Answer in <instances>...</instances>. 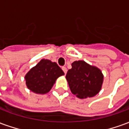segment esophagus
<instances>
[{
  "label": "esophagus",
  "instance_id": "esophagus-1",
  "mask_svg": "<svg viewBox=\"0 0 129 129\" xmlns=\"http://www.w3.org/2000/svg\"><path fill=\"white\" fill-rule=\"evenodd\" d=\"M62 70H63V72H64V73L65 74H66V73H67V68H66V67H63L62 68Z\"/></svg>",
  "mask_w": 129,
  "mask_h": 129
}]
</instances>
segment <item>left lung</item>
<instances>
[{
  "label": "left lung",
  "instance_id": "8db88e82",
  "mask_svg": "<svg viewBox=\"0 0 129 129\" xmlns=\"http://www.w3.org/2000/svg\"><path fill=\"white\" fill-rule=\"evenodd\" d=\"M66 78L72 93L80 99L98 94L104 81V75L100 68L81 60L73 62Z\"/></svg>",
  "mask_w": 129,
  "mask_h": 129
}]
</instances>
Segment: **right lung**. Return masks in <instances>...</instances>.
<instances>
[{"label":"right lung","mask_w":129,"mask_h":129,"mask_svg":"<svg viewBox=\"0 0 129 129\" xmlns=\"http://www.w3.org/2000/svg\"><path fill=\"white\" fill-rule=\"evenodd\" d=\"M62 75L64 73L56 63L43 59L27 72L25 79L28 89L43 95L50 92L56 79Z\"/></svg>","instance_id":"obj_1"}]
</instances>
